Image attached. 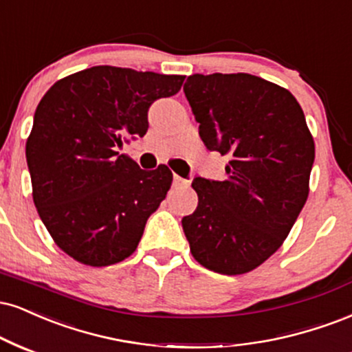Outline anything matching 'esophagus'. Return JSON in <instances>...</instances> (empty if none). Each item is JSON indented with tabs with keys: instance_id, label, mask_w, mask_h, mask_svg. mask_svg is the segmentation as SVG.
<instances>
[{
	"instance_id": "obj_1",
	"label": "esophagus",
	"mask_w": 352,
	"mask_h": 352,
	"mask_svg": "<svg viewBox=\"0 0 352 352\" xmlns=\"http://www.w3.org/2000/svg\"><path fill=\"white\" fill-rule=\"evenodd\" d=\"M190 184L188 180H185V179H182V177H179V175H173V187L175 188H182V187H187V185Z\"/></svg>"
}]
</instances>
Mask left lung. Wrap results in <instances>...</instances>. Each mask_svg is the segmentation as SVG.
<instances>
[{"instance_id":"8db88e82","label":"left lung","mask_w":352,"mask_h":352,"mask_svg":"<svg viewBox=\"0 0 352 352\" xmlns=\"http://www.w3.org/2000/svg\"><path fill=\"white\" fill-rule=\"evenodd\" d=\"M208 151L228 179L195 177L198 206L182 218L193 257L213 272L245 274L280 248L308 197L315 144L289 90L251 74L190 75L184 85Z\"/></svg>"}]
</instances>
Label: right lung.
Returning <instances> with one entry per match:
<instances>
[{
  "label": "right lung",
  "mask_w": 352,
  "mask_h": 352,
  "mask_svg": "<svg viewBox=\"0 0 352 352\" xmlns=\"http://www.w3.org/2000/svg\"><path fill=\"white\" fill-rule=\"evenodd\" d=\"M184 78L96 65L58 80L37 104L26 142L34 205L75 261L103 267L138 248L172 172L142 170L118 149L147 133L151 104Z\"/></svg>",
  "instance_id": "obj_1"
}]
</instances>
